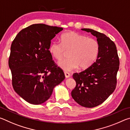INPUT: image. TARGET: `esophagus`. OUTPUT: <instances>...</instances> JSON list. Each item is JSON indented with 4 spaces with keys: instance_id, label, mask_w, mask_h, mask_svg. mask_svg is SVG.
<instances>
[{
    "instance_id": "obj_1",
    "label": "esophagus",
    "mask_w": 130,
    "mask_h": 130,
    "mask_svg": "<svg viewBox=\"0 0 130 130\" xmlns=\"http://www.w3.org/2000/svg\"><path fill=\"white\" fill-rule=\"evenodd\" d=\"M64 74H65V77L66 78H68L69 77H70V73H68V72H64Z\"/></svg>"
}]
</instances>
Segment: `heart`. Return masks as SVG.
<instances>
[{"label": "heart", "mask_w": 130, "mask_h": 130, "mask_svg": "<svg viewBox=\"0 0 130 130\" xmlns=\"http://www.w3.org/2000/svg\"><path fill=\"white\" fill-rule=\"evenodd\" d=\"M49 52L58 60L63 59L69 52V58L58 63L65 71H71L78 67L81 69H85L98 58L100 44L94 38H88L76 32H68L61 36V43L54 42L50 45Z\"/></svg>", "instance_id": "1"}]
</instances>
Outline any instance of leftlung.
Listing matches in <instances>:
<instances>
[{"mask_svg":"<svg viewBox=\"0 0 130 130\" xmlns=\"http://www.w3.org/2000/svg\"><path fill=\"white\" fill-rule=\"evenodd\" d=\"M82 30L96 37L100 52L91 66L73 74L76 85L71 93L79 105L92 108L102 104L115 91L119 58L115 43L105 34L90 28Z\"/></svg>","mask_w":130,"mask_h":130,"instance_id":"1","label":"left lung"}]
</instances>
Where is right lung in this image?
<instances>
[{"instance_id":"1","label":"right lung","mask_w":130,"mask_h":130,"mask_svg":"<svg viewBox=\"0 0 130 130\" xmlns=\"http://www.w3.org/2000/svg\"><path fill=\"white\" fill-rule=\"evenodd\" d=\"M63 30L45 24L23 28L11 46L8 65L14 91L26 102L40 104L49 99L53 90L65 79L62 69L52 60L51 40Z\"/></svg>"}]
</instances>
